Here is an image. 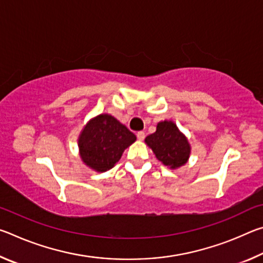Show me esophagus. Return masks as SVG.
<instances>
[{
    "instance_id": "1",
    "label": "esophagus",
    "mask_w": 263,
    "mask_h": 263,
    "mask_svg": "<svg viewBox=\"0 0 263 263\" xmlns=\"http://www.w3.org/2000/svg\"><path fill=\"white\" fill-rule=\"evenodd\" d=\"M137 138H138V140H140V141L144 140V139H145V132H144V131L138 132V133H137Z\"/></svg>"
}]
</instances>
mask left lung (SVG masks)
I'll use <instances>...</instances> for the list:
<instances>
[{
  "instance_id": "obj_1",
  "label": "left lung",
  "mask_w": 263,
  "mask_h": 263,
  "mask_svg": "<svg viewBox=\"0 0 263 263\" xmlns=\"http://www.w3.org/2000/svg\"><path fill=\"white\" fill-rule=\"evenodd\" d=\"M145 142L159 161L168 168L177 169L188 162L191 146L188 138L173 121L159 122L157 131L146 137Z\"/></svg>"
}]
</instances>
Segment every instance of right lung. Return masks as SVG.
<instances>
[{
  "label": "right lung",
  "mask_w": 263,
  "mask_h": 263,
  "mask_svg": "<svg viewBox=\"0 0 263 263\" xmlns=\"http://www.w3.org/2000/svg\"><path fill=\"white\" fill-rule=\"evenodd\" d=\"M136 140L137 137L114 116L97 115L80 132V158L92 171L103 173L112 168Z\"/></svg>",
  "instance_id": "1"
}]
</instances>
